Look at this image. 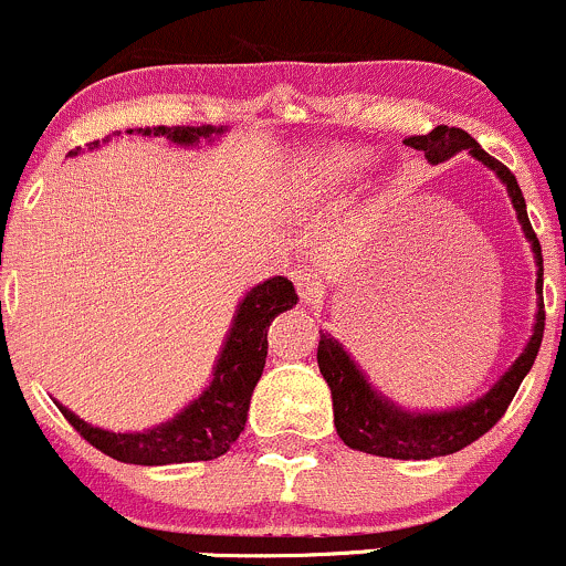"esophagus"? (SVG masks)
Wrapping results in <instances>:
<instances>
[{
    "instance_id": "esophagus-1",
    "label": "esophagus",
    "mask_w": 566,
    "mask_h": 566,
    "mask_svg": "<svg viewBox=\"0 0 566 566\" xmlns=\"http://www.w3.org/2000/svg\"><path fill=\"white\" fill-rule=\"evenodd\" d=\"M291 281H294L296 294H300L302 302H307V305H316V302H322L324 283L316 272L296 270V272H291Z\"/></svg>"
}]
</instances>
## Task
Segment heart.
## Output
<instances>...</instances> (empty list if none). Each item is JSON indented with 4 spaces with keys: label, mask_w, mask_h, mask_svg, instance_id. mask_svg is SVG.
Returning <instances> with one entry per match:
<instances>
[{
    "label": "heart",
    "mask_w": 566,
    "mask_h": 566,
    "mask_svg": "<svg viewBox=\"0 0 566 566\" xmlns=\"http://www.w3.org/2000/svg\"><path fill=\"white\" fill-rule=\"evenodd\" d=\"M370 168L368 149L354 147H329L324 153L313 157V182L326 185V188H337L352 179L363 177Z\"/></svg>",
    "instance_id": "b5f03b06"
}]
</instances>
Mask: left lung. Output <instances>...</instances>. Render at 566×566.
Returning a JSON list of instances; mask_svg holds the SVG:
<instances>
[{
    "instance_id": "1",
    "label": "left lung",
    "mask_w": 566,
    "mask_h": 566,
    "mask_svg": "<svg viewBox=\"0 0 566 566\" xmlns=\"http://www.w3.org/2000/svg\"><path fill=\"white\" fill-rule=\"evenodd\" d=\"M406 147L419 149L428 163H444L452 155L469 149L471 157L496 171V177L506 185V193L512 198L517 220L523 226V234L532 242L534 261H537V322H534V332L528 337L526 348L521 357L512 363V368L488 389L482 398L474 403L460 406V409L450 411H403L400 406L389 403L384 395H378L370 387L365 373L357 368L352 354L340 346L332 335L322 332L318 340V370H322L324 381L332 389V409H335V428L343 444L352 450L368 452V455L378 458H398V460H428L452 455V452L463 450L471 441L485 436L493 424L504 417L506 406L515 398L517 387L532 370L534 359H537L539 343H543L545 332V305H543V248H539L537 234H534L532 223H528L526 201H523L517 179L504 163L491 157L474 138L460 127L439 125L424 136H409Z\"/></svg>"
}]
</instances>
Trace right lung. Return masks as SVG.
<instances>
[{
    "mask_svg": "<svg viewBox=\"0 0 566 566\" xmlns=\"http://www.w3.org/2000/svg\"><path fill=\"white\" fill-rule=\"evenodd\" d=\"M127 136L138 133L144 138H166L177 147H196L201 138H212L223 133V127H138L125 130ZM108 142V138H106ZM97 147L90 144V149ZM78 155V153H73ZM296 305V291L289 277H270L244 294L237 307L234 324L226 335L223 352L212 370V384L190 406H185L168 422L142 433H111L95 428L75 417L73 411L60 406L65 419L101 452L122 463L136 465H168V463H196V460H214L231 450L248 422L250 395L259 384L266 363V329L277 313Z\"/></svg>",
    "mask_w": 566,
    "mask_h": 566,
    "instance_id": "add662e5",
    "label": "right lung"
}]
</instances>
